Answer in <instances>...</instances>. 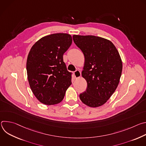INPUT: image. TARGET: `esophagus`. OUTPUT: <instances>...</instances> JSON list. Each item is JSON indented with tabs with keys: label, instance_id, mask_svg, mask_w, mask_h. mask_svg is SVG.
<instances>
[{
	"label": "esophagus",
	"instance_id": "obj_1",
	"mask_svg": "<svg viewBox=\"0 0 146 146\" xmlns=\"http://www.w3.org/2000/svg\"><path fill=\"white\" fill-rule=\"evenodd\" d=\"M74 77L76 78H78L81 77V72L78 70H77L74 72Z\"/></svg>",
	"mask_w": 146,
	"mask_h": 146
}]
</instances>
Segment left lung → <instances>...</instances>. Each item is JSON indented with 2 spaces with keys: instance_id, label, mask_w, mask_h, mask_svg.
Here are the masks:
<instances>
[{
  "instance_id": "8db88e82",
  "label": "left lung",
  "mask_w": 146,
  "mask_h": 146,
  "mask_svg": "<svg viewBox=\"0 0 146 146\" xmlns=\"http://www.w3.org/2000/svg\"><path fill=\"white\" fill-rule=\"evenodd\" d=\"M76 46L84 55L82 77L87 90L80 95L86 105L98 108L104 105L115 92L122 70L119 54L110 40L92 35H73Z\"/></svg>"
}]
</instances>
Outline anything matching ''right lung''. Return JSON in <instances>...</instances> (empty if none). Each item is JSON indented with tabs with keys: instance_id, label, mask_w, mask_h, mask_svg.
I'll list each match as a JSON object with an SVG mask.
<instances>
[{
	"instance_id": "right-lung-1",
	"label": "right lung",
	"mask_w": 146,
	"mask_h": 146,
	"mask_svg": "<svg viewBox=\"0 0 146 146\" xmlns=\"http://www.w3.org/2000/svg\"><path fill=\"white\" fill-rule=\"evenodd\" d=\"M72 43L70 35L54 33L39 39L30 50L27 60L28 82L35 97L44 105L62 102L72 84L71 73L63 60Z\"/></svg>"
}]
</instances>
